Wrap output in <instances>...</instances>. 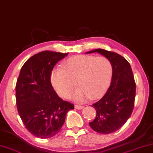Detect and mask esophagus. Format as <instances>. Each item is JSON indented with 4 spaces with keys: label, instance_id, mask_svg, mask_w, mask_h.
I'll list each match as a JSON object with an SVG mask.
<instances>
[{
    "label": "esophagus",
    "instance_id": "34e87169",
    "mask_svg": "<svg viewBox=\"0 0 153 153\" xmlns=\"http://www.w3.org/2000/svg\"><path fill=\"white\" fill-rule=\"evenodd\" d=\"M74 107L77 110H81V109H83V108H84V106L81 105H77V104H76V105H74Z\"/></svg>",
    "mask_w": 153,
    "mask_h": 153
}]
</instances>
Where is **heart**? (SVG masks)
<instances>
[{"label": "heart", "mask_w": 153, "mask_h": 153, "mask_svg": "<svg viewBox=\"0 0 153 153\" xmlns=\"http://www.w3.org/2000/svg\"><path fill=\"white\" fill-rule=\"evenodd\" d=\"M112 73V62L107 57L77 55L64 62L62 69L53 70L50 80L56 92L63 98L70 96L76 82L79 87L72 99L83 102L104 94L111 83Z\"/></svg>", "instance_id": "heart-1"}]
</instances>
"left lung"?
Instances as JSON below:
<instances>
[{
  "label": "left lung",
  "mask_w": 153,
  "mask_h": 153,
  "mask_svg": "<svg viewBox=\"0 0 153 153\" xmlns=\"http://www.w3.org/2000/svg\"><path fill=\"white\" fill-rule=\"evenodd\" d=\"M98 52L109 59L113 67L112 81L107 92L92 104L96 117L89 125L93 130L107 134L117 131L131 116L134 105L136 83L128 61L116 52L103 49L90 51Z\"/></svg>",
  "instance_id": "obj_1"
}]
</instances>
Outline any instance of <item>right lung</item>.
<instances>
[{"mask_svg":"<svg viewBox=\"0 0 153 153\" xmlns=\"http://www.w3.org/2000/svg\"><path fill=\"white\" fill-rule=\"evenodd\" d=\"M68 54L46 50L34 54L22 66L18 77V112L26 129L41 139L59 133L67 112L74 108L59 97L50 80L54 65Z\"/></svg>","mask_w":153,"mask_h":153,"instance_id":"add662e5","label":"right lung"}]
</instances>
